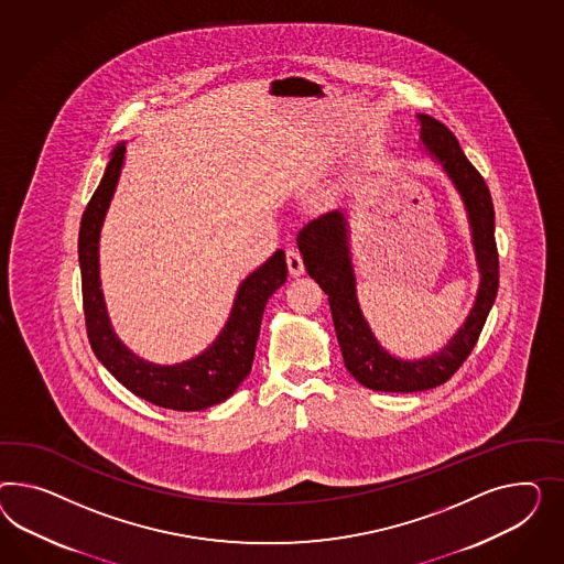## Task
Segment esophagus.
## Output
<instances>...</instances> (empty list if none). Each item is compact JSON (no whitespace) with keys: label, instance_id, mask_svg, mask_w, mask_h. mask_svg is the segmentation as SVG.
<instances>
[{"label":"esophagus","instance_id":"obj_1","mask_svg":"<svg viewBox=\"0 0 564 564\" xmlns=\"http://www.w3.org/2000/svg\"><path fill=\"white\" fill-rule=\"evenodd\" d=\"M288 269H290L291 276L304 274V259H302V254H300L295 248L288 250Z\"/></svg>","mask_w":564,"mask_h":564}]
</instances>
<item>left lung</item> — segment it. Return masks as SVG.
<instances>
[{
  "mask_svg": "<svg viewBox=\"0 0 564 564\" xmlns=\"http://www.w3.org/2000/svg\"><path fill=\"white\" fill-rule=\"evenodd\" d=\"M416 122L421 139L419 150L440 166L464 205L478 271L473 307L442 349L419 359H404L381 347L357 297L350 229L345 212L336 209L321 215L297 234L305 271L328 295L345 367L361 386L376 392H421L449 380L474 349L499 290L495 209L487 183L443 122L421 112L416 115Z\"/></svg>",
  "mask_w": 564,
  "mask_h": 564,
  "instance_id": "obj_1",
  "label": "left lung"
}]
</instances>
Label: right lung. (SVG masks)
<instances>
[{"instance_id":"right-lung-1","label":"right lung","mask_w":564,"mask_h":564,"mask_svg":"<svg viewBox=\"0 0 564 564\" xmlns=\"http://www.w3.org/2000/svg\"><path fill=\"white\" fill-rule=\"evenodd\" d=\"M124 155L127 141H119L110 152L105 176L91 195L79 226L77 254L91 350L135 397L170 411H203L228 400L250 373L264 305L288 279L285 252L276 250L271 259L242 279L228 321L207 349L172 366L139 357L115 333L100 281V234L121 178Z\"/></svg>"}]
</instances>
